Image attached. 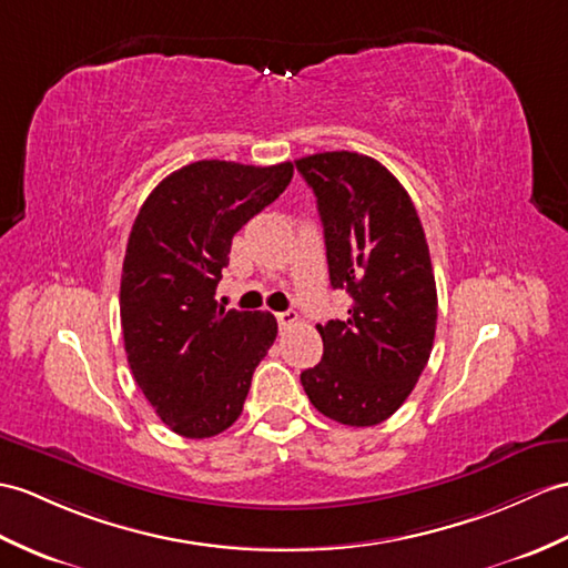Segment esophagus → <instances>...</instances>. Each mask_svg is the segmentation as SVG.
Returning <instances> with one entry per match:
<instances>
[{
    "mask_svg": "<svg viewBox=\"0 0 568 568\" xmlns=\"http://www.w3.org/2000/svg\"><path fill=\"white\" fill-rule=\"evenodd\" d=\"M275 320H278L281 328L285 332V328H290V326H295V324H297V312H295V310L278 312V314H275Z\"/></svg>",
    "mask_w": 568,
    "mask_h": 568,
    "instance_id": "34e87169",
    "label": "esophagus"
}]
</instances>
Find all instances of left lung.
<instances>
[{
    "mask_svg": "<svg viewBox=\"0 0 568 568\" xmlns=\"http://www.w3.org/2000/svg\"><path fill=\"white\" fill-rule=\"evenodd\" d=\"M320 207L328 281L346 320L316 324L322 363L300 375L316 412L377 426L406 402L430 358L438 295L424 227L402 183L373 156L322 152L295 162Z\"/></svg>",
    "mask_w": 568,
    "mask_h": 568,
    "instance_id": "left-lung-1",
    "label": "left lung"
}]
</instances>
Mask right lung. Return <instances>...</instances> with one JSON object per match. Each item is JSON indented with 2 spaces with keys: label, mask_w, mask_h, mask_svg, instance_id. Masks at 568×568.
<instances>
[{
  "label": "right lung",
  "mask_w": 568,
  "mask_h": 568,
  "mask_svg": "<svg viewBox=\"0 0 568 568\" xmlns=\"http://www.w3.org/2000/svg\"><path fill=\"white\" fill-rule=\"evenodd\" d=\"M290 179V162H193L148 195L130 230L121 275L128 363L156 416L183 438H210L240 418L278 334L268 312L217 305L215 287L232 236Z\"/></svg>",
  "instance_id": "right-lung-1"
}]
</instances>
